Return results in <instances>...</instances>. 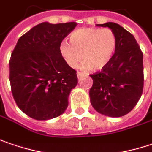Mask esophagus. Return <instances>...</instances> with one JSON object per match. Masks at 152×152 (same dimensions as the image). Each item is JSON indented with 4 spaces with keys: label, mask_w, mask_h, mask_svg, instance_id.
Segmentation results:
<instances>
[{
    "label": "esophagus",
    "mask_w": 152,
    "mask_h": 152,
    "mask_svg": "<svg viewBox=\"0 0 152 152\" xmlns=\"http://www.w3.org/2000/svg\"><path fill=\"white\" fill-rule=\"evenodd\" d=\"M76 75H77V78H78V79H80V78H81V77L83 76V73H81V72H79V71H77Z\"/></svg>",
    "instance_id": "obj_1"
}]
</instances>
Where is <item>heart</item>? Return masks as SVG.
<instances>
[{
	"label": "heart",
	"instance_id": "b5f03b06",
	"mask_svg": "<svg viewBox=\"0 0 152 152\" xmlns=\"http://www.w3.org/2000/svg\"><path fill=\"white\" fill-rule=\"evenodd\" d=\"M69 41L60 43L59 53L72 68L83 58L80 69L83 70L104 69L112 59L117 46L115 34L108 28H81L70 34Z\"/></svg>",
	"mask_w": 152,
	"mask_h": 152
}]
</instances>
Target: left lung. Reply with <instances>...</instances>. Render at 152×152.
<instances>
[{
	"label": "left lung",
	"instance_id": "obj_1",
	"mask_svg": "<svg viewBox=\"0 0 152 152\" xmlns=\"http://www.w3.org/2000/svg\"><path fill=\"white\" fill-rule=\"evenodd\" d=\"M115 34L117 46L112 59L101 71L91 75L90 102L96 111L110 117L128 114L140 99L144 86L143 53L134 37L113 22L97 24Z\"/></svg>",
	"mask_w": 152,
	"mask_h": 152
}]
</instances>
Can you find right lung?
<instances>
[{
  "label": "right lung",
  "mask_w": 152,
  "mask_h": 152,
  "mask_svg": "<svg viewBox=\"0 0 152 152\" xmlns=\"http://www.w3.org/2000/svg\"><path fill=\"white\" fill-rule=\"evenodd\" d=\"M76 24L39 23L18 39L11 55L12 96L18 108L33 119H53L68 107L77 76L61 56L59 45Z\"/></svg>",
  "instance_id": "right-lung-1"
}]
</instances>
